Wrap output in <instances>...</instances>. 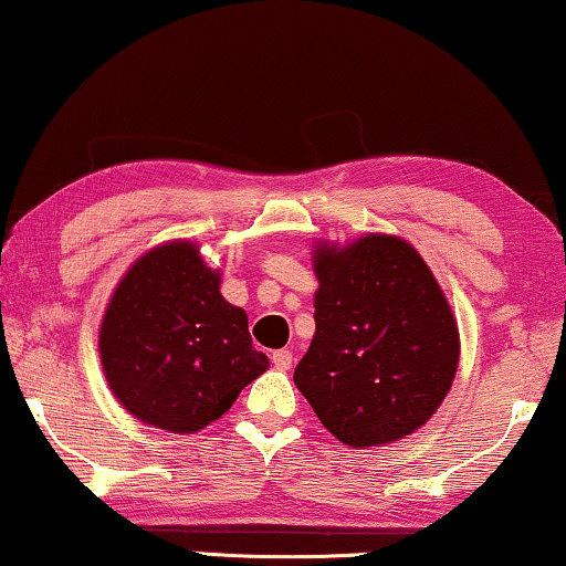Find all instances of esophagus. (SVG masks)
I'll list each match as a JSON object with an SVG mask.
<instances>
[{"label": "esophagus", "mask_w": 566, "mask_h": 566, "mask_svg": "<svg viewBox=\"0 0 566 566\" xmlns=\"http://www.w3.org/2000/svg\"><path fill=\"white\" fill-rule=\"evenodd\" d=\"M272 363H274L276 370H290L292 363H294V357H292L290 349H276V353L272 355Z\"/></svg>", "instance_id": "obj_1"}]
</instances>
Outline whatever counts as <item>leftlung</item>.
I'll use <instances>...</instances> for the list:
<instances>
[{"instance_id": "left-lung-1", "label": "left lung", "mask_w": 566, "mask_h": 566, "mask_svg": "<svg viewBox=\"0 0 566 566\" xmlns=\"http://www.w3.org/2000/svg\"><path fill=\"white\" fill-rule=\"evenodd\" d=\"M315 337L294 385L332 436L353 448L400 441L441 408L461 337L416 247L390 234L312 251Z\"/></svg>"}]
</instances>
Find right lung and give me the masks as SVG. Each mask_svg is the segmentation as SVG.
Wrapping results in <instances>:
<instances>
[{
  "instance_id": "add662e5",
  "label": "right lung",
  "mask_w": 566,
  "mask_h": 566,
  "mask_svg": "<svg viewBox=\"0 0 566 566\" xmlns=\"http://www.w3.org/2000/svg\"><path fill=\"white\" fill-rule=\"evenodd\" d=\"M199 244L166 241L130 264L97 332L107 388L143 423L196 433L219 420L269 360L247 312L221 297Z\"/></svg>"
}]
</instances>
